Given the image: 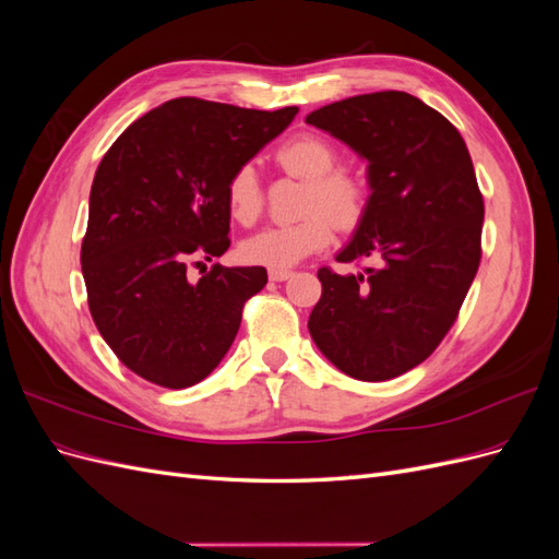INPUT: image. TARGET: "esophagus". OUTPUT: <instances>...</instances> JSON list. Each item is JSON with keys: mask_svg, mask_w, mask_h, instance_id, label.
Instances as JSON below:
<instances>
[{"mask_svg": "<svg viewBox=\"0 0 559 559\" xmlns=\"http://www.w3.org/2000/svg\"><path fill=\"white\" fill-rule=\"evenodd\" d=\"M292 275H294L292 270H270V273H267V277L273 282H284V280H289Z\"/></svg>", "mask_w": 559, "mask_h": 559, "instance_id": "34e87169", "label": "esophagus"}]
</instances>
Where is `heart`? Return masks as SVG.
<instances>
[{
    "label": "heart",
    "mask_w": 559,
    "mask_h": 559,
    "mask_svg": "<svg viewBox=\"0 0 559 559\" xmlns=\"http://www.w3.org/2000/svg\"><path fill=\"white\" fill-rule=\"evenodd\" d=\"M286 173L308 179L302 191L300 216L251 235L240 247L245 261L270 270H286L331 245L335 226L352 230L361 224L368 205V186L349 167L337 165V148L321 134H296L277 148ZM226 205L230 216L251 226L263 212V186L253 165H240L228 177Z\"/></svg>",
    "instance_id": "b5f03b06"
}]
</instances>
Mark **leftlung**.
Masks as SVG:
<instances>
[{"label":"left lung","mask_w":559,"mask_h":559,"mask_svg":"<svg viewBox=\"0 0 559 559\" xmlns=\"http://www.w3.org/2000/svg\"><path fill=\"white\" fill-rule=\"evenodd\" d=\"M306 121L368 160L366 214L337 261L373 259L359 275L319 267L308 329L345 376H403L441 345L480 265L483 193L468 148L443 114L401 91L354 95Z\"/></svg>","instance_id":"left-lung-1"}]
</instances>
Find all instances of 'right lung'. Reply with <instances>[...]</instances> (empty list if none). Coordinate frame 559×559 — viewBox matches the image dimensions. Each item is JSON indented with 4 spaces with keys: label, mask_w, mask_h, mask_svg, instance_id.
<instances>
[{
    "label": "right lung",
    "mask_w": 559,
    "mask_h": 559,
    "mask_svg": "<svg viewBox=\"0 0 559 559\" xmlns=\"http://www.w3.org/2000/svg\"><path fill=\"white\" fill-rule=\"evenodd\" d=\"M298 107L242 109L177 97L138 118L99 163L81 270L99 335L132 373L167 389L205 380L238 335L261 265H203L230 247L228 177Z\"/></svg>",
    "instance_id": "1"
}]
</instances>
